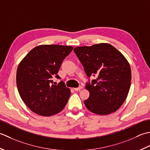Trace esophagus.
Listing matches in <instances>:
<instances>
[{"mask_svg":"<svg viewBox=\"0 0 150 150\" xmlns=\"http://www.w3.org/2000/svg\"><path fill=\"white\" fill-rule=\"evenodd\" d=\"M82 88H83L82 86H79V87H77V88H74V90L75 91H80Z\"/></svg>","mask_w":150,"mask_h":150,"instance_id":"esophagus-1","label":"esophagus"}]
</instances>
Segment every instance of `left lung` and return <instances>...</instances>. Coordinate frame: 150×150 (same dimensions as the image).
Instances as JSON below:
<instances>
[{
  "instance_id": "left-lung-1",
  "label": "left lung",
  "mask_w": 150,
  "mask_h": 150,
  "mask_svg": "<svg viewBox=\"0 0 150 150\" xmlns=\"http://www.w3.org/2000/svg\"><path fill=\"white\" fill-rule=\"evenodd\" d=\"M74 52L88 77L96 76L85 85L90 93L84 101L86 108L101 115L117 111L126 100L131 86V71L127 59L108 43L76 47Z\"/></svg>"
}]
</instances>
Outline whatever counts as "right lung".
Instances as JSON below:
<instances>
[{"label": "right lung", "instance_id": "obj_1", "mask_svg": "<svg viewBox=\"0 0 150 150\" xmlns=\"http://www.w3.org/2000/svg\"><path fill=\"white\" fill-rule=\"evenodd\" d=\"M72 47L44 45L33 48L18 66L16 82L20 96L28 108L45 117L57 114L65 108L71 90L57 75L64 59Z\"/></svg>", "mask_w": 150, "mask_h": 150}]
</instances>
